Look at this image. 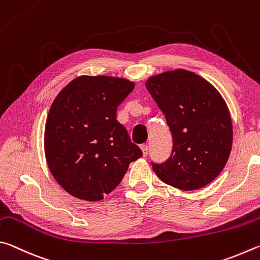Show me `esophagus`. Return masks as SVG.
<instances>
[{
    "label": "esophagus",
    "instance_id": "obj_1",
    "mask_svg": "<svg viewBox=\"0 0 260 260\" xmlns=\"http://www.w3.org/2000/svg\"><path fill=\"white\" fill-rule=\"evenodd\" d=\"M140 148H142V151H143V155L147 156V154H148V146H147V145H142Z\"/></svg>",
    "mask_w": 260,
    "mask_h": 260
}]
</instances>
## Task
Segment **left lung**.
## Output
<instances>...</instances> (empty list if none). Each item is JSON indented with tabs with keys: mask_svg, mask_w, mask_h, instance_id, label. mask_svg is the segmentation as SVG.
Instances as JSON below:
<instances>
[{
	"mask_svg": "<svg viewBox=\"0 0 260 260\" xmlns=\"http://www.w3.org/2000/svg\"><path fill=\"white\" fill-rule=\"evenodd\" d=\"M146 88L172 135L170 157L151 162L163 183L194 190L216 178L229 160L233 127L225 100L193 72L176 70L149 77Z\"/></svg>",
	"mask_w": 260,
	"mask_h": 260,
	"instance_id": "left-lung-1",
	"label": "left lung"
}]
</instances>
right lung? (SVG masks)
<instances>
[{"mask_svg":"<svg viewBox=\"0 0 260 260\" xmlns=\"http://www.w3.org/2000/svg\"><path fill=\"white\" fill-rule=\"evenodd\" d=\"M135 88L112 76H80L54 99L45 123V157L58 184L77 199L99 201L143 156L116 120V109Z\"/></svg>","mask_w":260,"mask_h":260,"instance_id":"obj_1","label":"right lung"}]
</instances>
